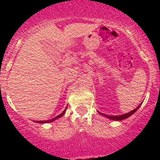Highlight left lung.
Here are the masks:
<instances>
[{"label": "left lung", "instance_id": "8db88e82", "mask_svg": "<svg viewBox=\"0 0 160 160\" xmlns=\"http://www.w3.org/2000/svg\"><path fill=\"white\" fill-rule=\"evenodd\" d=\"M139 106H140V105H139V106L137 107L136 109H134V110H132V111L129 112V113H127V114H122V115H112V116H109V115H105V114H103V115H104V116H106L107 118H109V119H114V120H122V119H126V118L129 117V116H130V115H132V114H134V112L137 111V109H139Z\"/></svg>", "mask_w": 160, "mask_h": 160}]
</instances>
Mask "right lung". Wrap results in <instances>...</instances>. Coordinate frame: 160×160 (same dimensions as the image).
I'll use <instances>...</instances> for the list:
<instances>
[{"label": "right lung", "instance_id": "add662e5", "mask_svg": "<svg viewBox=\"0 0 160 160\" xmlns=\"http://www.w3.org/2000/svg\"><path fill=\"white\" fill-rule=\"evenodd\" d=\"M66 109H67V108H66ZM66 109H65V110H64V111H63L62 113H61V114H60V115H58V116L55 117V118H54V119H49V120H45V121H37V123H42V124H43V123H48V122L54 121V120H55V119H58V118H60V117H61V116H62V115H64V114H65V110H66Z\"/></svg>", "mask_w": 160, "mask_h": 160}]
</instances>
